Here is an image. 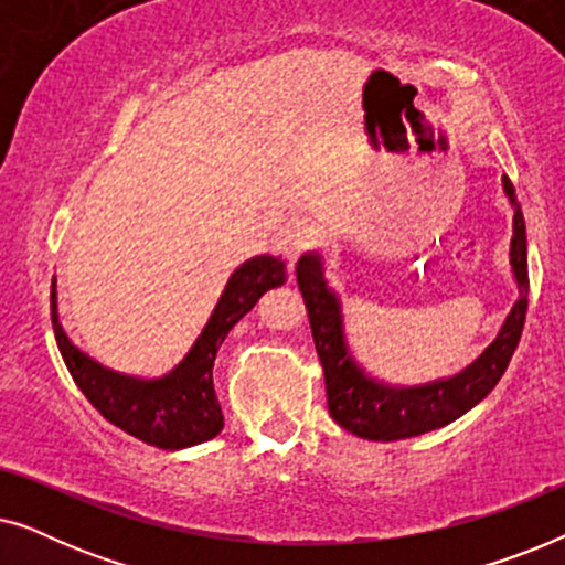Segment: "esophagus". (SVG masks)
I'll list each match as a JSON object with an SVG mask.
<instances>
[{
	"label": "esophagus",
	"mask_w": 565,
	"mask_h": 565,
	"mask_svg": "<svg viewBox=\"0 0 565 565\" xmlns=\"http://www.w3.org/2000/svg\"><path fill=\"white\" fill-rule=\"evenodd\" d=\"M311 242H313V228L303 221H292V223H288V228L280 234V242H277V246H280L282 257H288L292 262V259H298V254L303 252Z\"/></svg>",
	"instance_id": "1"
}]
</instances>
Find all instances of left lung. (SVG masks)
I'll return each mask as SVG.
<instances>
[{"mask_svg":"<svg viewBox=\"0 0 565 565\" xmlns=\"http://www.w3.org/2000/svg\"><path fill=\"white\" fill-rule=\"evenodd\" d=\"M501 182H504L509 203L516 207L512 182L507 177ZM509 265L520 285V300L507 316L499 337L486 347L481 358L452 377H439V381L422 385H398L370 373L354 354L344 327L342 298L329 288L321 254L300 257L296 277L308 311V323H311L316 354L321 360L331 419L362 439L393 443V439L416 437L445 427L489 396L509 367V360L520 344L524 316H527V242H524L520 207L514 211Z\"/></svg>","mask_w":565,"mask_h":565,"instance_id":"obj_1","label":"left lung"}]
</instances>
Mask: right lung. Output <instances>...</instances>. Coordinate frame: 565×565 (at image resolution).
<instances>
[{
  "label": "right lung",
  "mask_w": 565,
  "mask_h": 565,
  "mask_svg": "<svg viewBox=\"0 0 565 565\" xmlns=\"http://www.w3.org/2000/svg\"><path fill=\"white\" fill-rule=\"evenodd\" d=\"M285 282V265L275 257H254L228 277L203 334L180 365L161 375H128L99 365L66 337L56 308V277L51 285V321L68 373L89 404L130 437L161 450H182L213 439L223 429L221 404L213 388L215 352L231 327L254 308L269 288Z\"/></svg>",
  "instance_id": "obj_1"
}]
</instances>
